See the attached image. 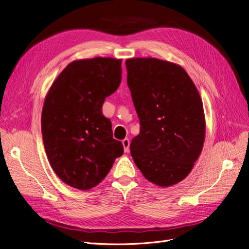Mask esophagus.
<instances>
[{"mask_svg": "<svg viewBox=\"0 0 249 249\" xmlns=\"http://www.w3.org/2000/svg\"><path fill=\"white\" fill-rule=\"evenodd\" d=\"M123 145H124V152H125V153L129 152V148H130V140L127 139V138L124 139V140H123Z\"/></svg>", "mask_w": 249, "mask_h": 249, "instance_id": "1", "label": "esophagus"}]
</instances>
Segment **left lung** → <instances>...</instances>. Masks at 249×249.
I'll list each match as a JSON object with an SVG mask.
<instances>
[{
    "mask_svg": "<svg viewBox=\"0 0 249 249\" xmlns=\"http://www.w3.org/2000/svg\"><path fill=\"white\" fill-rule=\"evenodd\" d=\"M125 66L140 120L130 145L133 160L149 182L176 185L191 172L205 142L198 90L182 66L166 60L131 58Z\"/></svg>",
    "mask_w": 249,
    "mask_h": 249,
    "instance_id": "left-lung-1",
    "label": "left lung"
}]
</instances>
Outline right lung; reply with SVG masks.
Masks as SVG:
<instances>
[{
  "label": "right lung",
  "instance_id": "obj_1",
  "mask_svg": "<svg viewBox=\"0 0 249 249\" xmlns=\"http://www.w3.org/2000/svg\"><path fill=\"white\" fill-rule=\"evenodd\" d=\"M122 82V59L74 60L59 73L44 99L41 133L51 167L63 183L89 190L124 154L103 115L107 96Z\"/></svg>",
  "mask_w": 249,
  "mask_h": 249
}]
</instances>
